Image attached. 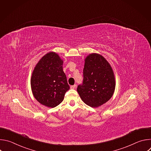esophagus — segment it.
<instances>
[{"mask_svg": "<svg viewBox=\"0 0 151 151\" xmlns=\"http://www.w3.org/2000/svg\"><path fill=\"white\" fill-rule=\"evenodd\" d=\"M76 87H77V85H76V84H75V85H73L70 86V88H71V89H75Z\"/></svg>", "mask_w": 151, "mask_h": 151, "instance_id": "1", "label": "esophagus"}]
</instances>
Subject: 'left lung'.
<instances>
[{
  "label": "left lung",
  "instance_id": "8db88e82",
  "mask_svg": "<svg viewBox=\"0 0 151 151\" xmlns=\"http://www.w3.org/2000/svg\"><path fill=\"white\" fill-rule=\"evenodd\" d=\"M83 82L77 91L82 101L96 107L106 103L113 96L115 80L113 70L102 55L93 53L85 60Z\"/></svg>",
  "mask_w": 151,
  "mask_h": 151
}]
</instances>
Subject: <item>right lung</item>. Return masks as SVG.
<instances>
[{
    "label": "right lung",
    "mask_w": 151,
    "mask_h": 151,
    "mask_svg": "<svg viewBox=\"0 0 151 151\" xmlns=\"http://www.w3.org/2000/svg\"><path fill=\"white\" fill-rule=\"evenodd\" d=\"M63 61L54 52L45 54L35 66L31 78L35 98L40 104L54 107L60 104L70 87L63 70Z\"/></svg>",
    "instance_id": "1"
}]
</instances>
